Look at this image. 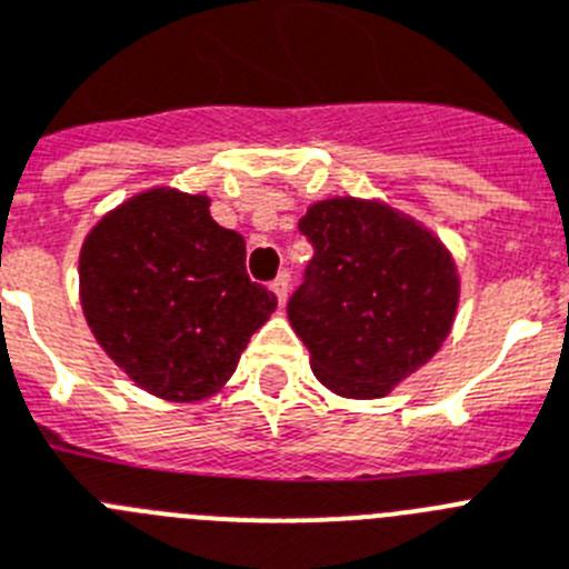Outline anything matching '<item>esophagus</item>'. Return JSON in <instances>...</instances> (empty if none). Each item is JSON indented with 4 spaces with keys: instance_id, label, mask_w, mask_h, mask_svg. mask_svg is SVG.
<instances>
[{
    "instance_id": "obj_1",
    "label": "esophagus",
    "mask_w": 569,
    "mask_h": 569,
    "mask_svg": "<svg viewBox=\"0 0 569 569\" xmlns=\"http://www.w3.org/2000/svg\"><path fill=\"white\" fill-rule=\"evenodd\" d=\"M289 286H291V274H289V271H280L278 278L271 280V291L278 295L280 303H286V298H289Z\"/></svg>"
}]
</instances>
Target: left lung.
<instances>
[{
	"instance_id": "8db88e82",
	"label": "left lung",
	"mask_w": 569,
	"mask_h": 569,
	"mask_svg": "<svg viewBox=\"0 0 569 569\" xmlns=\"http://www.w3.org/2000/svg\"><path fill=\"white\" fill-rule=\"evenodd\" d=\"M315 257L289 298L312 372L343 398H380L447 340L456 263L432 231L380 202L335 197L300 217Z\"/></svg>"
}]
</instances>
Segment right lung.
<instances>
[{
  "instance_id": "add662e5",
  "label": "right lung",
  "mask_w": 569,
  "mask_h": 569,
  "mask_svg": "<svg viewBox=\"0 0 569 569\" xmlns=\"http://www.w3.org/2000/svg\"><path fill=\"white\" fill-rule=\"evenodd\" d=\"M79 298L108 358L166 401H202L237 369L278 298L246 274V240L209 197L151 189L93 226Z\"/></svg>"
}]
</instances>
